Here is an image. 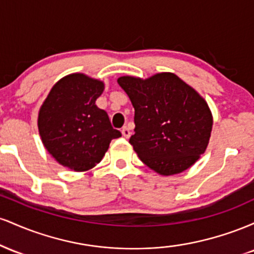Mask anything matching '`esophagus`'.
Segmentation results:
<instances>
[{
    "instance_id": "1",
    "label": "esophagus",
    "mask_w": 254,
    "mask_h": 254,
    "mask_svg": "<svg viewBox=\"0 0 254 254\" xmlns=\"http://www.w3.org/2000/svg\"><path fill=\"white\" fill-rule=\"evenodd\" d=\"M122 133H123V136L125 137V138H129L131 135V131L127 127H124L123 129H122Z\"/></svg>"
}]
</instances>
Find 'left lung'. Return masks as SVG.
Segmentation results:
<instances>
[{"mask_svg":"<svg viewBox=\"0 0 254 254\" xmlns=\"http://www.w3.org/2000/svg\"><path fill=\"white\" fill-rule=\"evenodd\" d=\"M118 83L135 109L129 143L141 161L162 176L193 165L210 138L212 117L205 100L172 72L147 80L122 76Z\"/></svg>","mask_w":254,"mask_h":254,"instance_id":"1","label":"left lung"}]
</instances>
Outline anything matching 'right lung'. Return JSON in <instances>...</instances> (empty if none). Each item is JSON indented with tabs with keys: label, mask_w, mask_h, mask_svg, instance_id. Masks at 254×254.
Returning a JSON list of instances; mask_svg holds the SVG:
<instances>
[{
	"label": "right lung",
	"mask_w": 254,
	"mask_h": 254,
	"mask_svg": "<svg viewBox=\"0 0 254 254\" xmlns=\"http://www.w3.org/2000/svg\"><path fill=\"white\" fill-rule=\"evenodd\" d=\"M103 90L101 81L72 74L52 87L40 107L38 127L44 147L64 167L90 170L101 161L111 141L122 136L95 105Z\"/></svg>",
	"instance_id": "right-lung-1"
}]
</instances>
